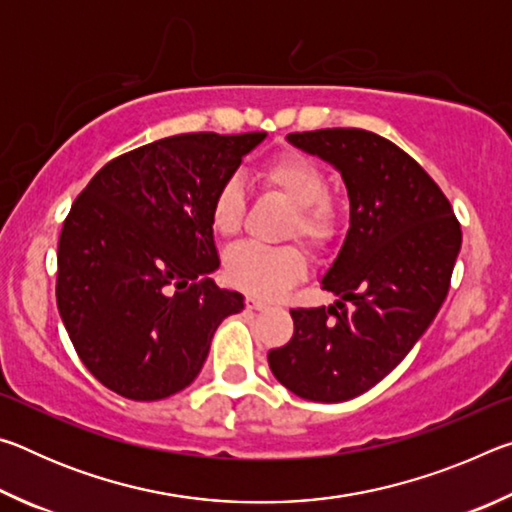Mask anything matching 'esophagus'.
Instances as JSON below:
<instances>
[{
    "label": "esophagus",
    "mask_w": 512,
    "mask_h": 512,
    "mask_svg": "<svg viewBox=\"0 0 512 512\" xmlns=\"http://www.w3.org/2000/svg\"><path fill=\"white\" fill-rule=\"evenodd\" d=\"M246 307H248V309H255V311H264V309L268 307V302L259 300V298H255V296H248V298H246Z\"/></svg>",
    "instance_id": "esophagus-1"
}]
</instances>
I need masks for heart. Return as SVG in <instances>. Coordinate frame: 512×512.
Segmentation results:
<instances>
[{
	"label": "heart",
	"mask_w": 512,
	"mask_h": 512,
	"mask_svg": "<svg viewBox=\"0 0 512 512\" xmlns=\"http://www.w3.org/2000/svg\"><path fill=\"white\" fill-rule=\"evenodd\" d=\"M266 189L280 192L296 205L287 235H300L311 244H325L334 235L336 212L327 198V176L314 160L300 153H280L257 169ZM246 212V192L239 176L223 178L214 189L210 221L219 237H235ZM225 277L232 287L257 298H277L307 273V257L298 246L239 244L225 255Z\"/></svg>",
	"instance_id": "heart-1"
}]
</instances>
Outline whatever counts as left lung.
I'll return each instance as SVG.
<instances>
[{
	"label": "left lung",
	"instance_id": "8db88e82",
	"mask_svg": "<svg viewBox=\"0 0 512 512\" xmlns=\"http://www.w3.org/2000/svg\"><path fill=\"white\" fill-rule=\"evenodd\" d=\"M287 142L341 173L350 228L320 277L339 300L291 309L296 332L268 352V366L302 400L345 402L379 384L433 323L461 250V225L429 173L384 137L323 128L291 133Z\"/></svg>",
	"mask_w": 512,
	"mask_h": 512
}]
</instances>
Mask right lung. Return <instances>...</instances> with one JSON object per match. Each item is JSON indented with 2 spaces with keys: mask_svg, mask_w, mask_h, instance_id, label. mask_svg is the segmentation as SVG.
Returning <instances> with one entry per match:
<instances>
[{
  "mask_svg": "<svg viewBox=\"0 0 512 512\" xmlns=\"http://www.w3.org/2000/svg\"><path fill=\"white\" fill-rule=\"evenodd\" d=\"M266 133H187L108 162L60 232L56 300L94 377L135 402L164 400L198 377L239 291L221 266L210 203Z\"/></svg>",
  "mask_w": 512,
  "mask_h": 512,
  "instance_id": "right-lung-1",
  "label": "right lung"
}]
</instances>
